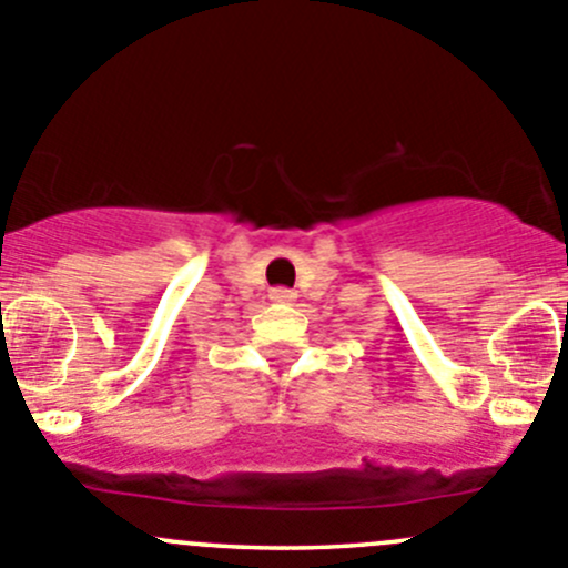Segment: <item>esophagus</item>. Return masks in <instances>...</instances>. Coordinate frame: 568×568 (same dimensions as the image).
<instances>
[{"instance_id":"obj_1","label":"esophagus","mask_w":568,"mask_h":568,"mask_svg":"<svg viewBox=\"0 0 568 568\" xmlns=\"http://www.w3.org/2000/svg\"><path fill=\"white\" fill-rule=\"evenodd\" d=\"M268 300L280 302V305H291L296 300V294L291 288H272L268 291Z\"/></svg>"}]
</instances>
